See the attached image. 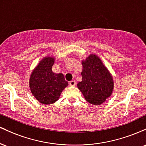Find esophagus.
Here are the masks:
<instances>
[{
    "label": "esophagus",
    "mask_w": 146,
    "mask_h": 146,
    "mask_svg": "<svg viewBox=\"0 0 146 146\" xmlns=\"http://www.w3.org/2000/svg\"><path fill=\"white\" fill-rule=\"evenodd\" d=\"M69 85H70V86H74L75 85H76V81H71L69 82Z\"/></svg>",
    "instance_id": "esophagus-1"
}]
</instances>
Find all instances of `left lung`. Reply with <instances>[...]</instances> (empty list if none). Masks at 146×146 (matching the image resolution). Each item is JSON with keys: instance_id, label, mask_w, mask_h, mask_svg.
I'll return each mask as SVG.
<instances>
[{"instance_id": "obj_1", "label": "left lung", "mask_w": 146, "mask_h": 146, "mask_svg": "<svg viewBox=\"0 0 146 146\" xmlns=\"http://www.w3.org/2000/svg\"><path fill=\"white\" fill-rule=\"evenodd\" d=\"M82 65L83 79L77 84L78 88L88 103L94 106L101 105L112 93V75L95 54H90L83 60Z\"/></svg>"}]
</instances>
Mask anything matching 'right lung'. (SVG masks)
Returning a JSON list of instances; mask_svg holds the SVG:
<instances>
[{"mask_svg": "<svg viewBox=\"0 0 146 146\" xmlns=\"http://www.w3.org/2000/svg\"><path fill=\"white\" fill-rule=\"evenodd\" d=\"M54 63L53 57H45L39 62L29 78V88L32 94L40 103L50 105L56 102L61 92L68 86L63 74L52 71Z\"/></svg>", "mask_w": 146, "mask_h": 146, "instance_id": "obj_1", "label": "right lung"}]
</instances>
